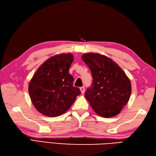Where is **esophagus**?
Segmentation results:
<instances>
[{"mask_svg":"<svg viewBox=\"0 0 156 156\" xmlns=\"http://www.w3.org/2000/svg\"><path fill=\"white\" fill-rule=\"evenodd\" d=\"M80 90H81L82 94H84V92H85V88H84V87H82L80 88Z\"/></svg>","mask_w":156,"mask_h":156,"instance_id":"obj_1","label":"esophagus"}]
</instances>
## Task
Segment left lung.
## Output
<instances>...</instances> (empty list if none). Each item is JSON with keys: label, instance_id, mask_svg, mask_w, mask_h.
I'll return each instance as SVG.
<instances>
[{"label": "left lung", "instance_id": "left-lung-1", "mask_svg": "<svg viewBox=\"0 0 156 156\" xmlns=\"http://www.w3.org/2000/svg\"><path fill=\"white\" fill-rule=\"evenodd\" d=\"M82 59L90 69L91 86L84 96L97 114L109 118L118 114L131 94L130 81L118 64L98 53H86Z\"/></svg>", "mask_w": 156, "mask_h": 156}]
</instances>
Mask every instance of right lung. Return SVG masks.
Segmentation results:
<instances>
[{
	"mask_svg": "<svg viewBox=\"0 0 156 156\" xmlns=\"http://www.w3.org/2000/svg\"><path fill=\"white\" fill-rule=\"evenodd\" d=\"M74 61L71 53L53 56L42 64L29 84V94L36 109L44 115L57 117L64 114L80 95L73 86L69 69Z\"/></svg>",
	"mask_w": 156,
	"mask_h": 156,
	"instance_id": "right-lung-1",
	"label": "right lung"
}]
</instances>
